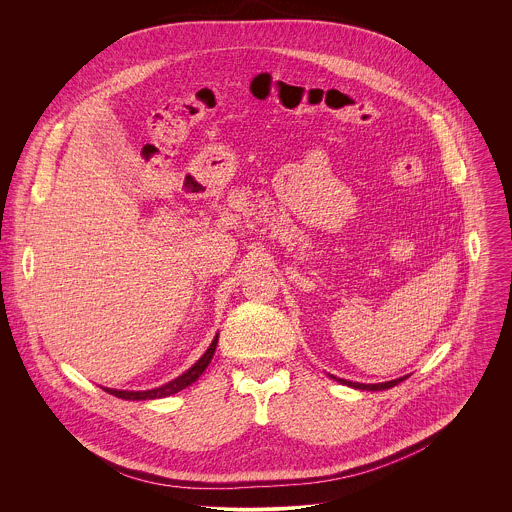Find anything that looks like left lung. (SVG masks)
Listing matches in <instances>:
<instances>
[{
    "instance_id": "left-lung-1",
    "label": "left lung",
    "mask_w": 512,
    "mask_h": 512,
    "mask_svg": "<svg viewBox=\"0 0 512 512\" xmlns=\"http://www.w3.org/2000/svg\"><path fill=\"white\" fill-rule=\"evenodd\" d=\"M333 379H337V377H333ZM405 379H407V377H399V379H395V381L377 383V385H363V383H353V381H345V379H337V381L343 383V385H349V387H353V389H361V391H385V389H391V387L399 385V383L405 381Z\"/></svg>"
}]
</instances>
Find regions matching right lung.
I'll return each mask as SVG.
<instances>
[{"label":"right lung","mask_w":512,"mask_h":512,"mask_svg":"<svg viewBox=\"0 0 512 512\" xmlns=\"http://www.w3.org/2000/svg\"><path fill=\"white\" fill-rule=\"evenodd\" d=\"M217 341H219V335H215V339H213V343L209 345V349L203 353V357H201L189 371H185V373L179 375L175 381H169V383L163 385V387H157V389H151V391H117V389H103V391H107L109 395H115V397H119V399H125V401H147V399H161V397L175 395V393L183 391L185 387H189L191 383H195V381L201 377V373L207 369V365H209L211 359H213Z\"/></svg>","instance_id":"add662e5"}]
</instances>
